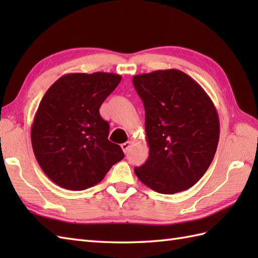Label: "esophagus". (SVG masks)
Listing matches in <instances>:
<instances>
[{"label": "esophagus", "mask_w": 258, "mask_h": 258, "mask_svg": "<svg viewBox=\"0 0 258 258\" xmlns=\"http://www.w3.org/2000/svg\"><path fill=\"white\" fill-rule=\"evenodd\" d=\"M131 146H132V143H131L130 141L128 142H125V143H123V144H120V147H122V150H123V152L125 153V154L130 151Z\"/></svg>", "instance_id": "34e87169"}]
</instances>
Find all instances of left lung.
I'll use <instances>...</instances> for the list:
<instances>
[{
  "label": "left lung",
  "instance_id": "8db88e82",
  "mask_svg": "<svg viewBox=\"0 0 258 258\" xmlns=\"http://www.w3.org/2000/svg\"><path fill=\"white\" fill-rule=\"evenodd\" d=\"M145 108L150 154L134 172L161 194H175L196 184L216 153L220 119L196 81L179 70H158L133 78Z\"/></svg>",
  "mask_w": 258,
  "mask_h": 258
}]
</instances>
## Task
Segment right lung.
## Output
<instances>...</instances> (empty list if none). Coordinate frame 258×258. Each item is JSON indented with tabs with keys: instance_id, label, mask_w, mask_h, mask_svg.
<instances>
[{
	"instance_id": "1",
	"label": "right lung",
	"mask_w": 258,
	"mask_h": 258,
	"mask_svg": "<svg viewBox=\"0 0 258 258\" xmlns=\"http://www.w3.org/2000/svg\"><path fill=\"white\" fill-rule=\"evenodd\" d=\"M122 76L71 73L51 85L37 107L31 142L38 165L63 188L83 190L100 183L123 160L120 146L108 141L109 125L100 107Z\"/></svg>"
}]
</instances>
